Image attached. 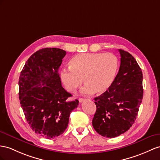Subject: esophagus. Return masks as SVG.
<instances>
[{"label": "esophagus", "instance_id": "34e87169", "mask_svg": "<svg viewBox=\"0 0 160 160\" xmlns=\"http://www.w3.org/2000/svg\"><path fill=\"white\" fill-rule=\"evenodd\" d=\"M85 101V99H83V98H79V102L80 103H82V102H83Z\"/></svg>", "mask_w": 160, "mask_h": 160}]
</instances>
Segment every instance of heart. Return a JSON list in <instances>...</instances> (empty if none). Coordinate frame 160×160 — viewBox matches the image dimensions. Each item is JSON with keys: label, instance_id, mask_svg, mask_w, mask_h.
<instances>
[{"label": "heart", "instance_id": "b5f03b06", "mask_svg": "<svg viewBox=\"0 0 160 160\" xmlns=\"http://www.w3.org/2000/svg\"><path fill=\"white\" fill-rule=\"evenodd\" d=\"M119 68L118 57L112 53L86 52L72 57L69 67L61 72L63 83L69 92H74L84 82V95L103 93L110 88Z\"/></svg>", "mask_w": 160, "mask_h": 160}]
</instances>
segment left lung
I'll use <instances>...</instances> for the list:
<instances>
[{
    "label": "left lung",
    "mask_w": 160,
    "mask_h": 160,
    "mask_svg": "<svg viewBox=\"0 0 160 160\" xmlns=\"http://www.w3.org/2000/svg\"><path fill=\"white\" fill-rule=\"evenodd\" d=\"M120 66L110 88L95 98L93 128L101 136L113 138L126 132L137 118L143 96L142 73L129 52L119 50Z\"/></svg>",
    "instance_id": "8db88e82"
}]
</instances>
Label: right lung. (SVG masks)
I'll list each match as a JSON object with an SVG mask.
<instances>
[{
    "label": "right lung",
    "instance_id": "1",
    "mask_svg": "<svg viewBox=\"0 0 160 160\" xmlns=\"http://www.w3.org/2000/svg\"><path fill=\"white\" fill-rule=\"evenodd\" d=\"M66 51L44 48L28 59L19 78V98L27 122L35 133L47 138L63 134L78 99L61 86L59 69Z\"/></svg>",
    "mask_w": 160,
    "mask_h": 160
}]
</instances>
